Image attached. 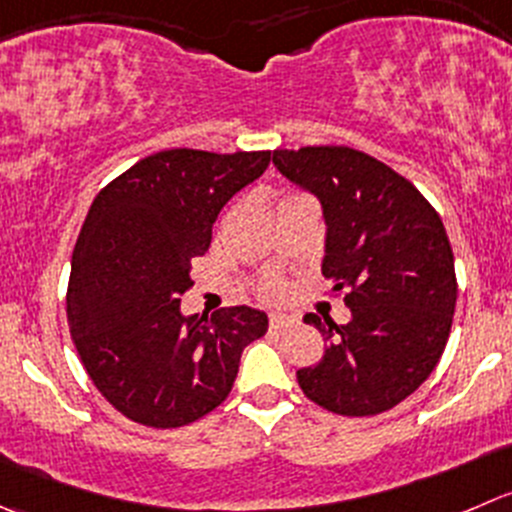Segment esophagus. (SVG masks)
I'll list each match as a JSON object with an SVG mask.
<instances>
[{
	"mask_svg": "<svg viewBox=\"0 0 512 512\" xmlns=\"http://www.w3.org/2000/svg\"><path fill=\"white\" fill-rule=\"evenodd\" d=\"M292 317L290 315H280V312H272L270 315V330H282V327H290L292 325Z\"/></svg>",
	"mask_w": 512,
	"mask_h": 512,
	"instance_id": "esophagus-1",
	"label": "esophagus"
}]
</instances>
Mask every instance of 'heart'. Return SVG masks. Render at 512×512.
Here are the masks:
<instances>
[{"label":"heart","instance_id":"1","mask_svg":"<svg viewBox=\"0 0 512 512\" xmlns=\"http://www.w3.org/2000/svg\"><path fill=\"white\" fill-rule=\"evenodd\" d=\"M290 197H295V195H290ZM287 200V197H285ZM285 285H282V282H267V285H262L260 287V295L265 297V300H280V297H285Z\"/></svg>","mask_w":512,"mask_h":512}]
</instances>
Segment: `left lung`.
<instances>
[{
  "instance_id": "obj_1",
  "label": "left lung",
  "mask_w": 512,
  "mask_h": 512,
  "mask_svg": "<svg viewBox=\"0 0 512 512\" xmlns=\"http://www.w3.org/2000/svg\"><path fill=\"white\" fill-rule=\"evenodd\" d=\"M272 162L320 200L322 275L352 312L347 325L305 315L327 347L297 382L335 415L385 413L428 380L450 337L458 280L443 220L413 182L352 147L275 150Z\"/></svg>"
}]
</instances>
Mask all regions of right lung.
Here are the masks:
<instances>
[{
  "label": "right lung",
  "instance_id": "1",
  "mask_svg": "<svg viewBox=\"0 0 512 512\" xmlns=\"http://www.w3.org/2000/svg\"><path fill=\"white\" fill-rule=\"evenodd\" d=\"M270 155L177 147L94 197L72 252L67 322L89 380L124 418L162 430L205 418L230 395L242 350L267 332L265 312L185 317L180 297L220 210Z\"/></svg>",
  "mask_w": 512,
  "mask_h": 512
}]
</instances>
